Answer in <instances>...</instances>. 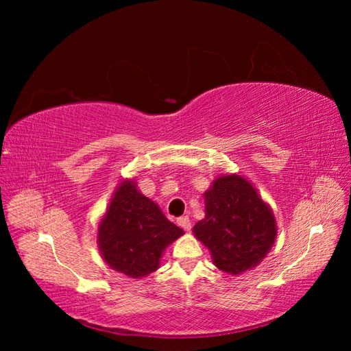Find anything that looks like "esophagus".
Segmentation results:
<instances>
[{
  "instance_id": "obj_1",
  "label": "esophagus",
  "mask_w": 351,
  "mask_h": 351,
  "mask_svg": "<svg viewBox=\"0 0 351 351\" xmlns=\"http://www.w3.org/2000/svg\"><path fill=\"white\" fill-rule=\"evenodd\" d=\"M177 222H178V226H180V227L184 228V231H190V230H192V222H190L189 217H182V218H178V219H177Z\"/></svg>"
}]
</instances>
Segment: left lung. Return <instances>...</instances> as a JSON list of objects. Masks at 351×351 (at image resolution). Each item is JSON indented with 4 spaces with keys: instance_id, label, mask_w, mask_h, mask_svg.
Masks as SVG:
<instances>
[{
    "instance_id": "left-lung-1",
    "label": "left lung",
    "mask_w": 351,
    "mask_h": 351,
    "mask_svg": "<svg viewBox=\"0 0 351 351\" xmlns=\"http://www.w3.org/2000/svg\"><path fill=\"white\" fill-rule=\"evenodd\" d=\"M205 218L195 237L210 252L212 262L230 275L246 272L265 259L277 237V221L247 178L217 177L204 193Z\"/></svg>"
}]
</instances>
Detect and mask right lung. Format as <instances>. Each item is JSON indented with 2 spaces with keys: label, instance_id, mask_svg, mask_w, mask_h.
I'll return each instance as SVG.
<instances>
[{
  "label": "right lung",
  "instance_id": "right-lung-1",
  "mask_svg": "<svg viewBox=\"0 0 351 351\" xmlns=\"http://www.w3.org/2000/svg\"><path fill=\"white\" fill-rule=\"evenodd\" d=\"M183 234L154 200L137 190L134 180L125 178L99 221L98 247L111 269L145 278L159 268L164 250Z\"/></svg>",
  "mask_w": 351,
  "mask_h": 351
}]
</instances>
